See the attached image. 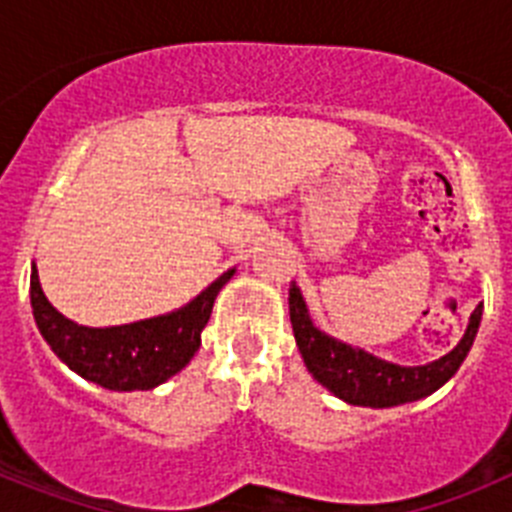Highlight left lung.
Returning a JSON list of instances; mask_svg holds the SVG:
<instances>
[{
  "instance_id": "left-lung-1",
  "label": "left lung",
  "mask_w": 512,
  "mask_h": 512,
  "mask_svg": "<svg viewBox=\"0 0 512 512\" xmlns=\"http://www.w3.org/2000/svg\"><path fill=\"white\" fill-rule=\"evenodd\" d=\"M289 320H292L297 348L305 359L307 372L318 379L325 390L341 397L348 405L395 408V405H405V402L433 395L438 387H443L454 377L461 361L467 359L474 336H477L482 305L474 307L467 333L449 354L423 366L392 364V361L369 354L364 348L348 346V343L323 333L318 325L312 323L305 297L295 282L289 287Z\"/></svg>"
}]
</instances>
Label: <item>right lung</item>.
<instances>
[{"instance_id":"add662e5","label":"right lung","mask_w":512,"mask_h":512,"mask_svg":"<svg viewBox=\"0 0 512 512\" xmlns=\"http://www.w3.org/2000/svg\"><path fill=\"white\" fill-rule=\"evenodd\" d=\"M235 269L225 271L189 305L158 318L112 328H87L63 318L40 287L38 269L30 274V305L40 336L71 372L104 390H153L182 372L202 343V328L210 320L217 292L230 282Z\"/></svg>"}]
</instances>
